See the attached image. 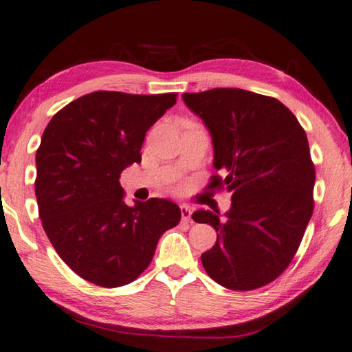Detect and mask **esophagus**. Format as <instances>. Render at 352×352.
I'll return each mask as SVG.
<instances>
[{"label":"esophagus","mask_w":352,"mask_h":352,"mask_svg":"<svg viewBox=\"0 0 352 352\" xmlns=\"http://www.w3.org/2000/svg\"><path fill=\"white\" fill-rule=\"evenodd\" d=\"M180 209H182V221L183 223H190L192 221V219H190V208L188 206V204H182L180 206Z\"/></svg>","instance_id":"1"}]
</instances>
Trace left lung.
I'll return each instance as SVG.
<instances>
[{
  "mask_svg": "<svg viewBox=\"0 0 352 352\" xmlns=\"http://www.w3.org/2000/svg\"><path fill=\"white\" fill-rule=\"evenodd\" d=\"M212 138L210 188L231 192L225 217L195 210L192 219L217 232L201 254L208 276L234 291L276 280L296 255L311 220L316 170L303 127L278 100L243 89L183 94Z\"/></svg>",
  "mask_w": 352,
  "mask_h": 352,
  "instance_id": "1",
  "label": "left lung"
}]
</instances>
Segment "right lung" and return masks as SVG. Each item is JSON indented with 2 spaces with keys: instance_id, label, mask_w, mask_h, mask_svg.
<instances>
[{
  "instance_id": "1",
  "label": "right lung",
  "mask_w": 352,
  "mask_h": 352,
  "mask_svg": "<svg viewBox=\"0 0 352 352\" xmlns=\"http://www.w3.org/2000/svg\"><path fill=\"white\" fill-rule=\"evenodd\" d=\"M177 103V94L98 91L56 112L36 151L35 195L43 228L63 261L103 287L135 280L157 243L178 225L174 201L124 203L120 174L142 162L146 132Z\"/></svg>"
}]
</instances>
